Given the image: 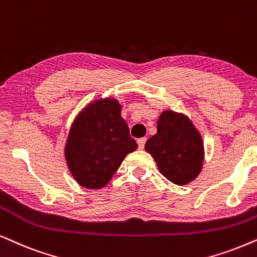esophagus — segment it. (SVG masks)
<instances>
[{
  "instance_id": "34e87169",
  "label": "esophagus",
  "mask_w": 257,
  "mask_h": 257,
  "mask_svg": "<svg viewBox=\"0 0 257 257\" xmlns=\"http://www.w3.org/2000/svg\"><path fill=\"white\" fill-rule=\"evenodd\" d=\"M146 141H147V139H146V138H141V139H139V140H138V145H139V148H140V149H143V148H145Z\"/></svg>"
}]
</instances>
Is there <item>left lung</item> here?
<instances>
[{"instance_id":"1","label":"left lung","mask_w":257,"mask_h":257,"mask_svg":"<svg viewBox=\"0 0 257 257\" xmlns=\"http://www.w3.org/2000/svg\"><path fill=\"white\" fill-rule=\"evenodd\" d=\"M145 148L156 161L160 173L179 186L189 183L202 169V138L183 114L163 111L157 121V133Z\"/></svg>"}]
</instances>
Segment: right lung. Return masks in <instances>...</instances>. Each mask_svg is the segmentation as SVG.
Masks as SVG:
<instances>
[{
  "instance_id": "add662e5",
  "label": "right lung",
  "mask_w": 257,
  "mask_h": 257,
  "mask_svg": "<svg viewBox=\"0 0 257 257\" xmlns=\"http://www.w3.org/2000/svg\"><path fill=\"white\" fill-rule=\"evenodd\" d=\"M136 148L118 101L103 98L85 107L75 119L64 154L76 182L100 189L111 180L126 154Z\"/></svg>"
}]
</instances>
